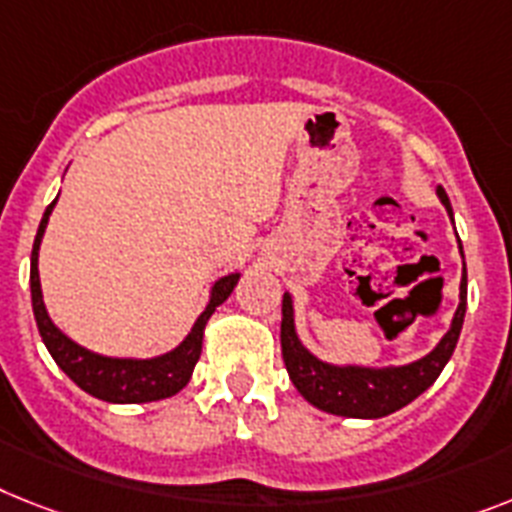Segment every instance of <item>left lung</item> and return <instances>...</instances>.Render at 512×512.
<instances>
[{
	"label": "left lung",
	"mask_w": 512,
	"mask_h": 512,
	"mask_svg": "<svg viewBox=\"0 0 512 512\" xmlns=\"http://www.w3.org/2000/svg\"><path fill=\"white\" fill-rule=\"evenodd\" d=\"M437 198L442 201L445 211L453 219V206L447 198L445 188L437 185ZM460 259H463V246H460ZM466 298H468V274L466 259H463V272H460V295L458 308H455L453 322L442 340L434 345L426 356L416 358L403 366H363V363H329L314 356L303 345L295 329V301L293 295H282V358L285 369L290 374V382L301 392L308 403L332 416L345 418H384L400 411L408 403L426 392L437 382L442 369L453 356L458 345L463 319H466Z\"/></svg>",
	"instance_id": "left-lung-1"
}]
</instances>
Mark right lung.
Masks as SVG:
<instances>
[{"label": "right lung", "mask_w": 512, "mask_h": 512, "mask_svg": "<svg viewBox=\"0 0 512 512\" xmlns=\"http://www.w3.org/2000/svg\"><path fill=\"white\" fill-rule=\"evenodd\" d=\"M57 198L46 206L31 251V303L38 335L44 340L46 350L52 353L59 369L65 371L67 377L73 379L80 390L104 400V403L128 405L172 398L193 377V369H196L198 358H201V348H204L206 322L217 311V306H222L230 298V293L235 290V285L240 280V272L225 274V277H219L211 285L209 301H206L204 311L198 314V319L193 322L188 335L183 337V342L175 345L172 350H167V353H159V356L151 358H128L104 356V353L83 348L80 342H75L73 337H67L52 322V316L46 311L44 293H41V277H38V251H41V240H44L49 217H52L54 206H57Z\"/></svg>", "instance_id": "1"}]
</instances>
